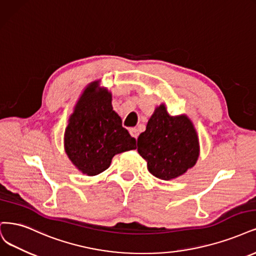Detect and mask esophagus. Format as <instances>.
<instances>
[{
    "label": "esophagus",
    "mask_w": 256,
    "mask_h": 256,
    "mask_svg": "<svg viewBox=\"0 0 256 256\" xmlns=\"http://www.w3.org/2000/svg\"><path fill=\"white\" fill-rule=\"evenodd\" d=\"M129 132H130L131 136H134V138H138V130L136 128H130V129H129Z\"/></svg>",
    "instance_id": "obj_1"
}]
</instances>
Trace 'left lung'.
I'll list each match as a JSON object with an SVG mask.
<instances>
[{
	"label": "left lung",
	"instance_id": "left-lung-1",
	"mask_svg": "<svg viewBox=\"0 0 256 256\" xmlns=\"http://www.w3.org/2000/svg\"><path fill=\"white\" fill-rule=\"evenodd\" d=\"M138 152L154 177L176 179L197 163L200 154L197 130L186 114L172 116L162 102L138 138Z\"/></svg>",
	"mask_w": 256,
	"mask_h": 256
}]
</instances>
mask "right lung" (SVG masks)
I'll return each instance as SVG.
<instances>
[{
  "label": "right lung",
  "instance_id": "1",
  "mask_svg": "<svg viewBox=\"0 0 256 256\" xmlns=\"http://www.w3.org/2000/svg\"><path fill=\"white\" fill-rule=\"evenodd\" d=\"M90 82L79 96L64 131V152L84 174L96 176L108 168L112 158L136 149V138L122 126L112 107V93Z\"/></svg>",
  "mask_w": 256,
  "mask_h": 256
}]
</instances>
